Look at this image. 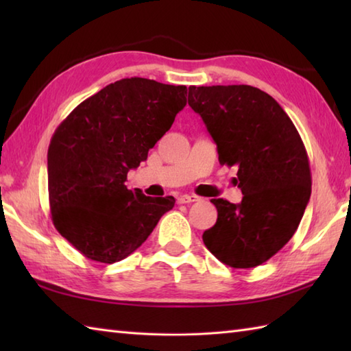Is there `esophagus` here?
I'll list each match as a JSON object with an SVG mask.
<instances>
[{"instance_id":"esophagus-1","label":"esophagus","mask_w":351,"mask_h":351,"mask_svg":"<svg viewBox=\"0 0 351 351\" xmlns=\"http://www.w3.org/2000/svg\"><path fill=\"white\" fill-rule=\"evenodd\" d=\"M200 197L196 195H182L178 197V204H191V202H197Z\"/></svg>"}]
</instances>
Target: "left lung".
<instances>
[{
	"label": "left lung",
	"mask_w": 351,
	"mask_h": 351,
	"mask_svg": "<svg viewBox=\"0 0 351 351\" xmlns=\"http://www.w3.org/2000/svg\"><path fill=\"white\" fill-rule=\"evenodd\" d=\"M189 106L217 145L219 161L237 166L241 204L211 199L217 221L202 238L234 268L261 265L299 228L311 197L306 149L293 121L270 95L252 86L189 87Z\"/></svg>",
	"instance_id": "obj_1"
}]
</instances>
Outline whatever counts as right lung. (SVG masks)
Here are the masks:
<instances>
[{
  "mask_svg": "<svg viewBox=\"0 0 351 351\" xmlns=\"http://www.w3.org/2000/svg\"><path fill=\"white\" fill-rule=\"evenodd\" d=\"M187 104V87L123 78L83 101L48 147L52 223L73 247L113 264L137 250L175 199L125 185Z\"/></svg>",
  "mask_w": 351,
  "mask_h": 351,
  "instance_id": "1",
  "label": "right lung"
}]
</instances>
